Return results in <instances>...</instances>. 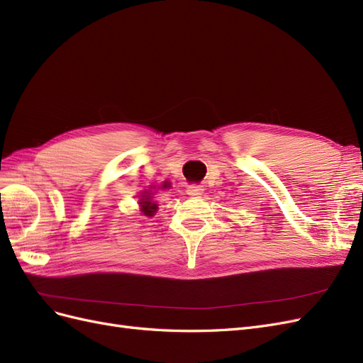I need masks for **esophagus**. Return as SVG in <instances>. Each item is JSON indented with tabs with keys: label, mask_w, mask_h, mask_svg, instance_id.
<instances>
[{
	"label": "esophagus",
	"mask_w": 363,
	"mask_h": 363,
	"mask_svg": "<svg viewBox=\"0 0 363 363\" xmlns=\"http://www.w3.org/2000/svg\"><path fill=\"white\" fill-rule=\"evenodd\" d=\"M204 192V189L201 188V186H196V184H191L188 186V194L191 196H201Z\"/></svg>",
	"instance_id": "34e87169"
}]
</instances>
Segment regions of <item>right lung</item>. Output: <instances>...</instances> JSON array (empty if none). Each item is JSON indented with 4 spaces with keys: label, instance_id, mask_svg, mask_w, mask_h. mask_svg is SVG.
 <instances>
[{
    "label": "right lung",
    "instance_id": "1",
    "mask_svg": "<svg viewBox=\"0 0 363 363\" xmlns=\"http://www.w3.org/2000/svg\"><path fill=\"white\" fill-rule=\"evenodd\" d=\"M162 188H167V184H162ZM155 189V188H152ZM152 195H155V192H152L151 189H147V191H142L140 192V199H139V208L140 212L144 213L145 216H155L159 206L156 204V201H152Z\"/></svg>",
    "mask_w": 363,
    "mask_h": 363
}]
</instances>
